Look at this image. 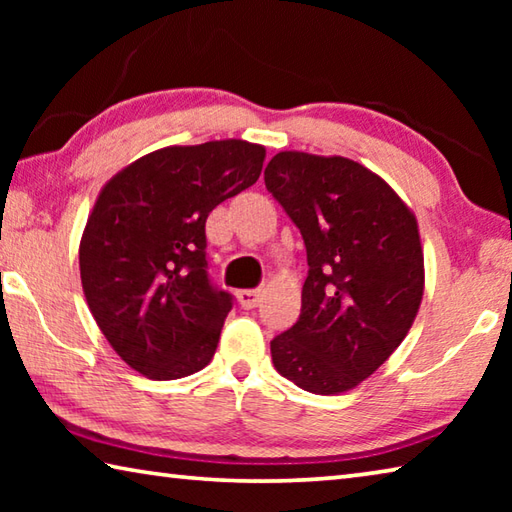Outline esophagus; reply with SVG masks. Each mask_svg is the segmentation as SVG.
<instances>
[{
  "label": "esophagus",
  "mask_w": 512,
  "mask_h": 512,
  "mask_svg": "<svg viewBox=\"0 0 512 512\" xmlns=\"http://www.w3.org/2000/svg\"><path fill=\"white\" fill-rule=\"evenodd\" d=\"M237 300L244 309H255L259 302H262V291H259V289H244V291L237 293Z\"/></svg>",
  "instance_id": "34e87169"
}]
</instances>
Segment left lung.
I'll use <instances>...</instances> for the list:
<instances>
[{
    "label": "left lung",
    "instance_id": "left-lung-1",
    "mask_svg": "<svg viewBox=\"0 0 512 512\" xmlns=\"http://www.w3.org/2000/svg\"><path fill=\"white\" fill-rule=\"evenodd\" d=\"M264 183L298 225L309 264L298 323L271 341L273 366L302 391H352L418 316V219L384 178L341 155L280 151Z\"/></svg>",
    "mask_w": 512,
    "mask_h": 512
}]
</instances>
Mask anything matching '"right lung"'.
<instances>
[{"instance_id": "obj_1", "label": "right lung", "mask_w": 512, "mask_h": 512, "mask_svg": "<svg viewBox=\"0 0 512 512\" xmlns=\"http://www.w3.org/2000/svg\"><path fill=\"white\" fill-rule=\"evenodd\" d=\"M264 158L246 140L164 146L101 187L79 246L81 284L112 350L140 375L180 379L212 361L232 296L207 277L205 221L257 183Z\"/></svg>"}]
</instances>
